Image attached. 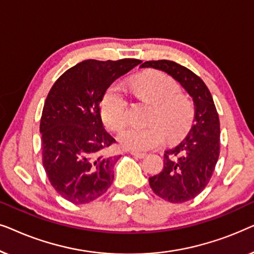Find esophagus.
Returning <instances> with one entry per match:
<instances>
[{
	"mask_svg": "<svg viewBox=\"0 0 254 254\" xmlns=\"http://www.w3.org/2000/svg\"><path fill=\"white\" fill-rule=\"evenodd\" d=\"M130 154L136 158H144L145 156H147L145 154H143V152H136V151H130Z\"/></svg>",
	"mask_w": 254,
	"mask_h": 254,
	"instance_id": "obj_1",
	"label": "esophagus"
}]
</instances>
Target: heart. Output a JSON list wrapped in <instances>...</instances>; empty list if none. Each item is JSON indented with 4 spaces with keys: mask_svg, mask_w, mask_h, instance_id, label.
Masks as SVG:
<instances>
[{
    "mask_svg": "<svg viewBox=\"0 0 254 254\" xmlns=\"http://www.w3.org/2000/svg\"><path fill=\"white\" fill-rule=\"evenodd\" d=\"M135 95L154 104L149 123L145 127L130 126L118 136L124 149L147 151L165 142L176 141L189 131L194 118V106L189 97L178 92L179 86L168 75L159 71H147L137 75L130 83ZM100 114L106 127L119 130L127 123V100L120 86L112 85L106 90Z\"/></svg>",
    "mask_w": 254,
    "mask_h": 254,
    "instance_id": "heart-1",
    "label": "heart"
}]
</instances>
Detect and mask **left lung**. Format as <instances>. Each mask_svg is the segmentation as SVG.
Wrapping results in <instances>:
<instances>
[{"label":"left lung","mask_w":254,"mask_h":254,"mask_svg":"<svg viewBox=\"0 0 254 254\" xmlns=\"http://www.w3.org/2000/svg\"><path fill=\"white\" fill-rule=\"evenodd\" d=\"M140 68L171 76L193 99V126L178 145L165 151L162 171L149 178L151 190L162 199L172 203L192 200L209 183L220 156V120L213 97L199 76L173 61H147Z\"/></svg>","instance_id":"left-lung-1"}]
</instances>
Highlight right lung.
<instances>
[{"mask_svg": "<svg viewBox=\"0 0 254 254\" xmlns=\"http://www.w3.org/2000/svg\"><path fill=\"white\" fill-rule=\"evenodd\" d=\"M140 60H85L57 79L40 120L43 164L54 190L72 203L96 200L114 179L117 156L106 149L116 140L104 129L100 103L110 85Z\"/></svg>", "mask_w": 254, "mask_h": 254, "instance_id": "1", "label": "right lung"}]
</instances>
